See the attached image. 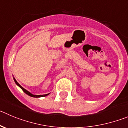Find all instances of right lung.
Wrapping results in <instances>:
<instances>
[{
  "instance_id": "add662e5",
  "label": "right lung",
  "mask_w": 128,
  "mask_h": 128,
  "mask_svg": "<svg viewBox=\"0 0 128 128\" xmlns=\"http://www.w3.org/2000/svg\"><path fill=\"white\" fill-rule=\"evenodd\" d=\"M14 82H15V83H16V84H17L18 86H19L20 87V88H21V89L22 90V91L24 92L25 93V94H27V95H29V96H32V97H35V98H38V97H42V96H47L48 95V94H45V95H33V94H31L30 92H29L28 91H27V90H26V89H24V88H22V86H21V85H20V84H19L17 82V81L16 80V79L14 78Z\"/></svg>"
}]
</instances>
